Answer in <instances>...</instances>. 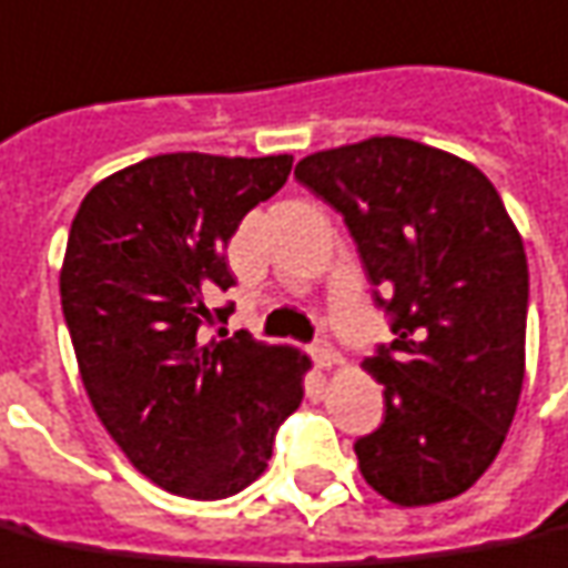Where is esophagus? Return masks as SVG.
Listing matches in <instances>:
<instances>
[{"label":"esophagus","mask_w":568,"mask_h":568,"mask_svg":"<svg viewBox=\"0 0 568 568\" xmlns=\"http://www.w3.org/2000/svg\"><path fill=\"white\" fill-rule=\"evenodd\" d=\"M313 361H316L318 369L337 367V364H339L337 348L331 346V343H316V346H313Z\"/></svg>","instance_id":"1"}]
</instances>
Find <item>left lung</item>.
<instances>
[{"label": "left lung", "mask_w": 568, "mask_h": 568, "mask_svg": "<svg viewBox=\"0 0 568 568\" xmlns=\"http://www.w3.org/2000/svg\"><path fill=\"white\" fill-rule=\"evenodd\" d=\"M295 178L343 213L397 334L364 364L385 422L358 469L397 506L460 497L506 443L527 367L520 231L473 162L397 134L318 150Z\"/></svg>", "instance_id": "8db88e82"}]
</instances>
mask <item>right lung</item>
Returning <instances> with one entry per match:
<instances>
[{
  "label": "right lung",
  "mask_w": 568,
  "mask_h": 568,
  "mask_svg": "<svg viewBox=\"0 0 568 568\" xmlns=\"http://www.w3.org/2000/svg\"><path fill=\"white\" fill-rule=\"evenodd\" d=\"M292 155L162 153L99 180L74 213L60 295L83 388L129 464L168 494L225 499L271 460L310 358L246 334L207 339L234 285L225 246Z\"/></svg>",
  "instance_id": "add662e5"
}]
</instances>
